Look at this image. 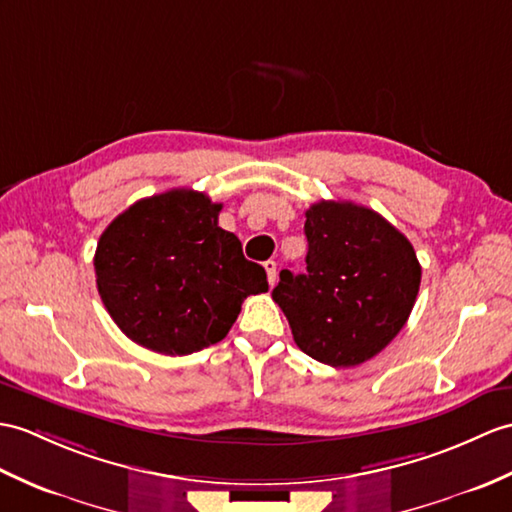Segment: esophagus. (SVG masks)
<instances>
[{
	"instance_id": "1",
	"label": "esophagus",
	"mask_w": 512,
	"mask_h": 512,
	"mask_svg": "<svg viewBox=\"0 0 512 512\" xmlns=\"http://www.w3.org/2000/svg\"><path fill=\"white\" fill-rule=\"evenodd\" d=\"M264 268H266V277H268V283L270 285H275V281H277V261H266L264 264Z\"/></svg>"
}]
</instances>
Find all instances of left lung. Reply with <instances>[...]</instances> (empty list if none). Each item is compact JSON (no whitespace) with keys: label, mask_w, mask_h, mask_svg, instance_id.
I'll return each instance as SVG.
<instances>
[{"label":"left lung","mask_w":512,"mask_h":512,"mask_svg":"<svg viewBox=\"0 0 512 512\" xmlns=\"http://www.w3.org/2000/svg\"><path fill=\"white\" fill-rule=\"evenodd\" d=\"M307 270H281L275 301L296 347L334 368L371 360L412 312L421 264L408 237L377 211L320 200L305 211Z\"/></svg>","instance_id":"obj_1"}]
</instances>
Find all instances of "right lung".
<instances>
[{
  "mask_svg": "<svg viewBox=\"0 0 512 512\" xmlns=\"http://www.w3.org/2000/svg\"><path fill=\"white\" fill-rule=\"evenodd\" d=\"M222 205L194 189L141 198L100 235V299L124 334L154 353L187 355L229 334L266 270L218 227Z\"/></svg>",
  "mask_w": 512,
  "mask_h": 512,
  "instance_id": "add662e5",
  "label": "right lung"
}]
</instances>
